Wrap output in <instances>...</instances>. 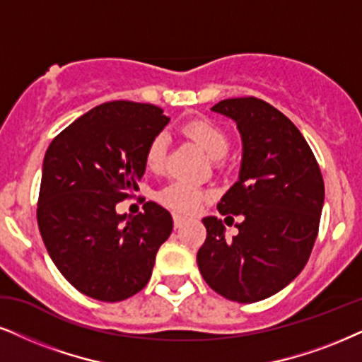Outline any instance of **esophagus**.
<instances>
[{
	"mask_svg": "<svg viewBox=\"0 0 362 362\" xmlns=\"http://www.w3.org/2000/svg\"><path fill=\"white\" fill-rule=\"evenodd\" d=\"M185 218L180 216V215H174V228H181L182 225H185Z\"/></svg>",
	"mask_w": 362,
	"mask_h": 362,
	"instance_id": "obj_1",
	"label": "esophagus"
}]
</instances>
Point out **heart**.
<instances>
[{
	"mask_svg": "<svg viewBox=\"0 0 362 362\" xmlns=\"http://www.w3.org/2000/svg\"><path fill=\"white\" fill-rule=\"evenodd\" d=\"M182 132L193 139L211 159H220L228 153L230 136L225 129L208 119H193L182 126ZM166 137L163 134L153 137L146 149V164L153 171H160L166 163ZM208 193L198 186L185 181H176L169 185L160 193V202L181 215H191L198 209L199 203L206 198Z\"/></svg>",
	"mask_w": 362,
	"mask_h": 362,
	"instance_id": "1",
	"label": "heart"
}]
</instances>
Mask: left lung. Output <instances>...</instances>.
I'll return each mask as SVG.
<instances>
[{
  "label": "left lung",
  "mask_w": 362,
  "mask_h": 362,
  "mask_svg": "<svg viewBox=\"0 0 362 362\" xmlns=\"http://www.w3.org/2000/svg\"><path fill=\"white\" fill-rule=\"evenodd\" d=\"M211 110L233 119L242 134L240 177L216 206L226 223L231 215L242 221L226 240L223 221L204 218L206 240L196 260L216 293L252 304L280 292L305 267L319 233L324 180L304 136L269 102L236 97Z\"/></svg>",
  "instance_id": "obj_1"
}]
</instances>
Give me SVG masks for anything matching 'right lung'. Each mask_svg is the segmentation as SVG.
<instances>
[{"mask_svg": "<svg viewBox=\"0 0 362 362\" xmlns=\"http://www.w3.org/2000/svg\"><path fill=\"white\" fill-rule=\"evenodd\" d=\"M168 122L158 105L105 102L48 146L38 228L60 274L88 297L120 302L144 288L171 235V215L154 202L136 216L115 213V204L139 189L147 146Z\"/></svg>", "mask_w": 362, "mask_h": 362, "instance_id": "right-lung-1", "label": "right lung"}]
</instances>
